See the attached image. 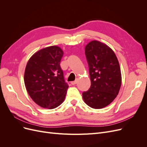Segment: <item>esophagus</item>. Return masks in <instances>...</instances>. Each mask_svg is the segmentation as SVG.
Returning <instances> with one entry per match:
<instances>
[{"mask_svg": "<svg viewBox=\"0 0 147 147\" xmlns=\"http://www.w3.org/2000/svg\"><path fill=\"white\" fill-rule=\"evenodd\" d=\"M77 79L75 80V81H73V82H71V84H72V85H75V84H77Z\"/></svg>", "mask_w": 147, "mask_h": 147, "instance_id": "1", "label": "esophagus"}]
</instances>
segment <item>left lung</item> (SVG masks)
I'll use <instances>...</instances> for the list:
<instances>
[{
  "label": "left lung",
  "instance_id": "8db88e82",
  "mask_svg": "<svg viewBox=\"0 0 147 147\" xmlns=\"http://www.w3.org/2000/svg\"><path fill=\"white\" fill-rule=\"evenodd\" d=\"M91 86L82 93L84 102L99 109L116 98L121 84V74L117 57L109 47L93 40L85 47Z\"/></svg>",
  "mask_w": 147,
  "mask_h": 147
}]
</instances>
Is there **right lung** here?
Returning <instances> with one entry per match:
<instances>
[{
	"instance_id": "right-lung-1",
	"label": "right lung",
	"mask_w": 147,
	"mask_h": 147,
	"mask_svg": "<svg viewBox=\"0 0 147 147\" xmlns=\"http://www.w3.org/2000/svg\"><path fill=\"white\" fill-rule=\"evenodd\" d=\"M64 53L57 46L39 50L30 57L26 67L24 84L29 95L44 109L60 105L69 88L60 66Z\"/></svg>"
}]
</instances>
